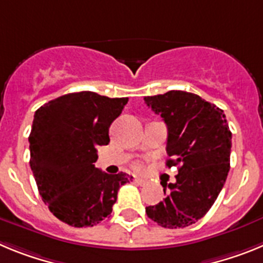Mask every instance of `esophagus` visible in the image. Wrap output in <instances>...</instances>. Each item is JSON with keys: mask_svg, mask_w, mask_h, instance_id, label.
Masks as SVG:
<instances>
[{"mask_svg": "<svg viewBox=\"0 0 263 263\" xmlns=\"http://www.w3.org/2000/svg\"><path fill=\"white\" fill-rule=\"evenodd\" d=\"M134 182H136L137 184H139V185H145L146 184V180H145V179H142V178H134Z\"/></svg>", "mask_w": 263, "mask_h": 263, "instance_id": "esophagus-1", "label": "esophagus"}]
</instances>
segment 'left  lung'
Instances as JSON below:
<instances>
[{
	"instance_id": "obj_1",
	"label": "left lung",
	"mask_w": 263,
	"mask_h": 263,
	"mask_svg": "<svg viewBox=\"0 0 263 263\" xmlns=\"http://www.w3.org/2000/svg\"><path fill=\"white\" fill-rule=\"evenodd\" d=\"M167 125L166 166H179L176 182L163 185L166 197L146 206L163 228H185L199 221L217 199L231 168L232 133L224 110L184 90L145 97Z\"/></svg>"
}]
</instances>
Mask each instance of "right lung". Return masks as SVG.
<instances>
[{
	"mask_svg": "<svg viewBox=\"0 0 263 263\" xmlns=\"http://www.w3.org/2000/svg\"><path fill=\"white\" fill-rule=\"evenodd\" d=\"M84 90L51 100L34 115L30 167L39 195L60 221L75 228L93 227L111 213L125 173L95 167L97 146L109 143V127L127 104Z\"/></svg>",
	"mask_w": 263,
	"mask_h": 263,
	"instance_id": "obj_1",
	"label": "right lung"
}]
</instances>
